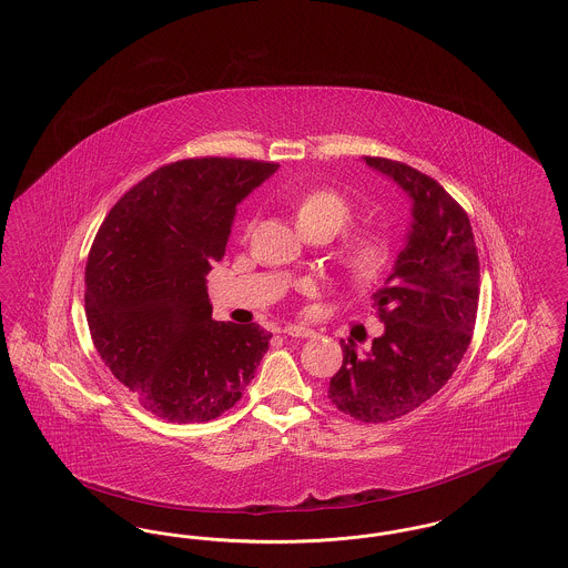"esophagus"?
<instances>
[{
	"label": "esophagus",
	"instance_id": "esophagus-1",
	"mask_svg": "<svg viewBox=\"0 0 568 568\" xmlns=\"http://www.w3.org/2000/svg\"><path fill=\"white\" fill-rule=\"evenodd\" d=\"M283 334L292 336V338H311V336H315V332L311 327H302V325H287L283 329Z\"/></svg>",
	"mask_w": 568,
	"mask_h": 568
}]
</instances>
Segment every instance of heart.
<instances>
[{
	"label": "heart",
	"mask_w": 568,
	"mask_h": 568,
	"mask_svg": "<svg viewBox=\"0 0 568 568\" xmlns=\"http://www.w3.org/2000/svg\"><path fill=\"white\" fill-rule=\"evenodd\" d=\"M294 213H296L300 232L327 230L332 236L341 232L352 219V209L347 200L336 191L329 190L308 191L297 200ZM389 255H392V244L385 234L359 232L349 241H345L338 253V260L343 271L352 281L366 283V281H373L387 266Z\"/></svg>",
	"instance_id": "heart-1"
}]
</instances>
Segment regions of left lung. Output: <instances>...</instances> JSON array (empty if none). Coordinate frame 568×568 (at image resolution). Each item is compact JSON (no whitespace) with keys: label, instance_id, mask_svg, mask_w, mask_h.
Masks as SVG:
<instances>
[{"label":"left lung","instance_id":"left-lung-1","mask_svg":"<svg viewBox=\"0 0 568 568\" xmlns=\"http://www.w3.org/2000/svg\"><path fill=\"white\" fill-rule=\"evenodd\" d=\"M413 204L405 246L375 294L383 334L368 352L343 341L327 398L366 424L403 417L456 373L479 306V255L468 215L434 179L406 163L364 158Z\"/></svg>","mask_w":568,"mask_h":568}]
</instances>
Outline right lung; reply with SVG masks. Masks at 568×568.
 I'll list each match as a JSON object with an SVG mask.
<instances>
[{
	"label": "right lung",
	"mask_w": 568,
	"mask_h": 568,
	"mask_svg": "<svg viewBox=\"0 0 568 568\" xmlns=\"http://www.w3.org/2000/svg\"><path fill=\"white\" fill-rule=\"evenodd\" d=\"M278 163L200 158L168 163L104 219L84 271L93 345L153 415L209 422L236 405L268 352L257 324L215 322L206 292L236 206Z\"/></svg>",
	"instance_id": "obj_1"
}]
</instances>
